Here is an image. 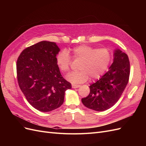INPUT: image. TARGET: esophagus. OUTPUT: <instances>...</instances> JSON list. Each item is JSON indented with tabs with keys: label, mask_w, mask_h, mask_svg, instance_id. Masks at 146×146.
<instances>
[{
	"label": "esophagus",
	"mask_w": 146,
	"mask_h": 146,
	"mask_svg": "<svg viewBox=\"0 0 146 146\" xmlns=\"http://www.w3.org/2000/svg\"><path fill=\"white\" fill-rule=\"evenodd\" d=\"M80 85H76V84H72V88H79L80 87Z\"/></svg>",
	"instance_id": "esophagus-1"
}]
</instances>
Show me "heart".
Instances as JSON below:
<instances>
[{"label": "heart", "mask_w": 146, "mask_h": 146, "mask_svg": "<svg viewBox=\"0 0 146 146\" xmlns=\"http://www.w3.org/2000/svg\"><path fill=\"white\" fill-rule=\"evenodd\" d=\"M72 56L82 60L79 66L80 70L68 74L66 78L73 83H82L86 82L90 77L92 79L100 78L105 72L111 63L112 55L109 49L96 48L86 45L74 47ZM56 63L61 72L65 73L70 68L71 59L68 53L63 50L56 56Z\"/></svg>", "instance_id": "1"}]
</instances>
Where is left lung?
I'll use <instances>...</instances> for the list:
<instances>
[{
	"instance_id": "left-lung-1",
	"label": "left lung",
	"mask_w": 146,
	"mask_h": 146,
	"mask_svg": "<svg viewBox=\"0 0 146 146\" xmlns=\"http://www.w3.org/2000/svg\"><path fill=\"white\" fill-rule=\"evenodd\" d=\"M113 62L103 76L90 86V94L82 99L86 107L98 111L107 110L120 98L129 82L130 62L119 48L114 50Z\"/></svg>"
}]
</instances>
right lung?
<instances>
[{"label":"right lung","mask_w":146,"mask_h":146,"mask_svg":"<svg viewBox=\"0 0 146 146\" xmlns=\"http://www.w3.org/2000/svg\"><path fill=\"white\" fill-rule=\"evenodd\" d=\"M60 51L55 42L43 41L26 48L17 61L20 89L29 103L40 111L60 107L65 91L72 88L56 64V56Z\"/></svg>","instance_id":"1"}]
</instances>
